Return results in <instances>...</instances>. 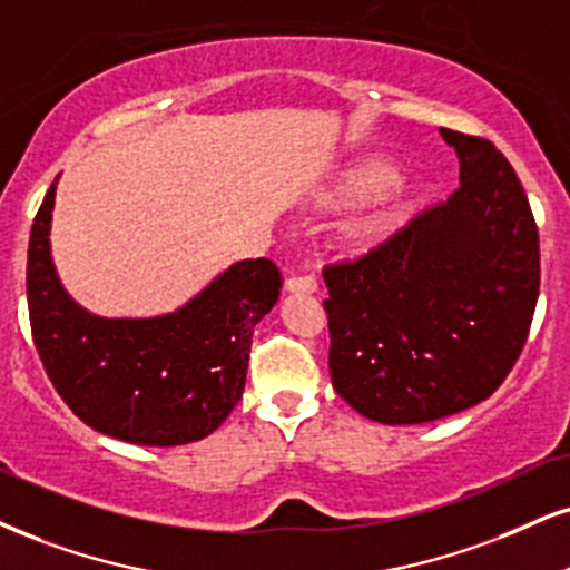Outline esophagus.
Masks as SVG:
<instances>
[{
	"mask_svg": "<svg viewBox=\"0 0 570 570\" xmlns=\"http://www.w3.org/2000/svg\"><path fill=\"white\" fill-rule=\"evenodd\" d=\"M285 291L296 293V296H304V293L308 296V293H317V279L312 274H306V277H287Z\"/></svg>",
	"mask_w": 570,
	"mask_h": 570,
	"instance_id": "34e87169",
	"label": "esophagus"
}]
</instances>
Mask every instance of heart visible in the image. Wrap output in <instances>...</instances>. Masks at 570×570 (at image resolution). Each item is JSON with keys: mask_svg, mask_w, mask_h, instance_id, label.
I'll return each mask as SVG.
<instances>
[{"mask_svg": "<svg viewBox=\"0 0 570 570\" xmlns=\"http://www.w3.org/2000/svg\"><path fill=\"white\" fill-rule=\"evenodd\" d=\"M320 210H354L341 222L335 240L348 256L377 248L396 232L414 203L417 187L410 179L393 177V168L381 158H360L341 166L317 187L312 198Z\"/></svg>", "mask_w": 570, "mask_h": 570, "instance_id": "1", "label": "heart"}]
</instances>
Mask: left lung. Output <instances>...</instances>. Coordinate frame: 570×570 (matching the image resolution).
Returning a JSON list of instances; mask_svg holds the SVG:
<instances>
[{"instance_id": "obj_1", "label": "left lung", "mask_w": 570, "mask_h": 570, "mask_svg": "<svg viewBox=\"0 0 570 570\" xmlns=\"http://www.w3.org/2000/svg\"><path fill=\"white\" fill-rule=\"evenodd\" d=\"M460 187L367 256L325 266L330 377L383 425L483 402L529 338L539 232L521 179L489 139L441 129Z\"/></svg>"}]
</instances>
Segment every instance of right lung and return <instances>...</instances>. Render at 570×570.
<instances>
[{"label":"right lung","instance_id":"right-lung-1","mask_svg":"<svg viewBox=\"0 0 570 570\" xmlns=\"http://www.w3.org/2000/svg\"><path fill=\"white\" fill-rule=\"evenodd\" d=\"M58 179L28 240V317L49 381L79 420L139 446L206 439L240 402L253 327L277 304L269 258H245L177 312L97 317L76 304L52 264L49 229Z\"/></svg>","mask_w":570,"mask_h":570}]
</instances>
